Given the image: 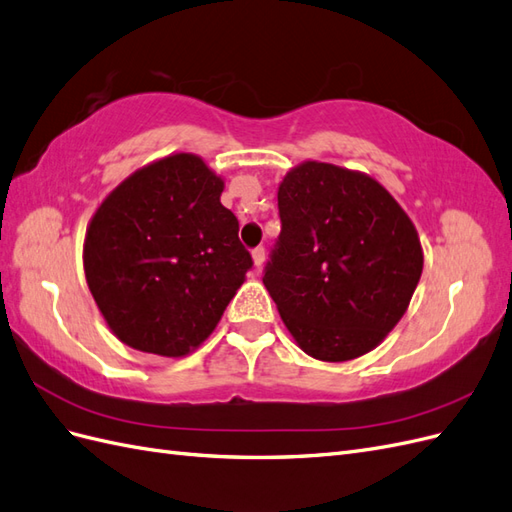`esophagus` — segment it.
<instances>
[{
  "instance_id": "34e87169",
  "label": "esophagus",
  "mask_w": 512,
  "mask_h": 512,
  "mask_svg": "<svg viewBox=\"0 0 512 512\" xmlns=\"http://www.w3.org/2000/svg\"><path fill=\"white\" fill-rule=\"evenodd\" d=\"M264 261H266V248H264V246L253 248V264H255V270H257V272H259L261 268H264Z\"/></svg>"
}]
</instances>
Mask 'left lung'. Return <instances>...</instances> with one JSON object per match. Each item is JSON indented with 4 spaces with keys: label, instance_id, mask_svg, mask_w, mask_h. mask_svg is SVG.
Here are the masks:
<instances>
[{
    "label": "left lung",
    "instance_id": "left-lung-1",
    "mask_svg": "<svg viewBox=\"0 0 512 512\" xmlns=\"http://www.w3.org/2000/svg\"><path fill=\"white\" fill-rule=\"evenodd\" d=\"M279 216L264 285L291 337L324 362L371 352L420 281L410 216L369 175L315 160L283 178Z\"/></svg>",
    "mask_w": 512,
    "mask_h": 512
}]
</instances>
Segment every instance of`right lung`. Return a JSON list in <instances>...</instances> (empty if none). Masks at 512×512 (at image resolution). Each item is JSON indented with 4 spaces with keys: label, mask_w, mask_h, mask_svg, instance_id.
Segmentation results:
<instances>
[{
    "label": "right lung",
    "mask_w": 512,
    "mask_h": 512,
    "mask_svg": "<svg viewBox=\"0 0 512 512\" xmlns=\"http://www.w3.org/2000/svg\"><path fill=\"white\" fill-rule=\"evenodd\" d=\"M223 188L199 156L173 154L100 203L83 246L85 279L122 343L180 358L221 321L253 268Z\"/></svg>",
    "instance_id": "right-lung-1"
}]
</instances>
